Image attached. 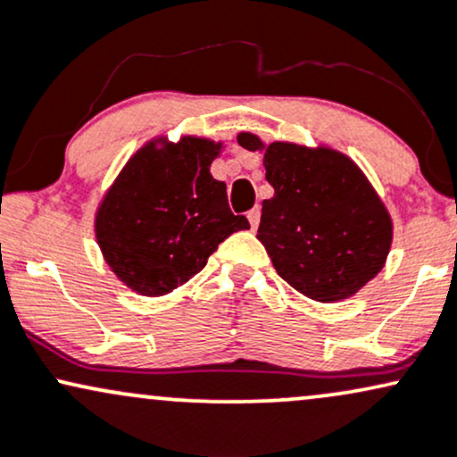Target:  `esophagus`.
Returning <instances> with one entry per match:
<instances>
[{"label":"esophagus","mask_w":457,"mask_h":457,"mask_svg":"<svg viewBox=\"0 0 457 457\" xmlns=\"http://www.w3.org/2000/svg\"><path fill=\"white\" fill-rule=\"evenodd\" d=\"M245 216H248V222H250V227H252V230H254L256 227H259V220H261V209H259V207L250 209V212H248V213H245Z\"/></svg>","instance_id":"esophagus-1"}]
</instances>
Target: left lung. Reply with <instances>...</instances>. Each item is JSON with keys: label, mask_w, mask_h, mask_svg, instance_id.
<instances>
[{"label": "left lung", "mask_w": 457, "mask_h": 457, "mask_svg": "<svg viewBox=\"0 0 457 457\" xmlns=\"http://www.w3.org/2000/svg\"><path fill=\"white\" fill-rule=\"evenodd\" d=\"M237 143L262 154L273 198L262 201L256 237L278 276L320 303L353 297L385 267L394 222L363 170L327 145L262 143L239 132Z\"/></svg>", "instance_id": "8db88e82"}]
</instances>
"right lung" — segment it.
<instances>
[{
	"mask_svg": "<svg viewBox=\"0 0 457 457\" xmlns=\"http://www.w3.org/2000/svg\"><path fill=\"white\" fill-rule=\"evenodd\" d=\"M224 143L155 137L130 155L96 209L94 233L111 271L143 297H162L207 265L228 235L250 228L209 169Z\"/></svg>",
	"mask_w": 457,
	"mask_h": 457,
	"instance_id": "right-lung-1",
	"label": "right lung"
}]
</instances>
